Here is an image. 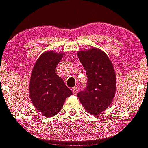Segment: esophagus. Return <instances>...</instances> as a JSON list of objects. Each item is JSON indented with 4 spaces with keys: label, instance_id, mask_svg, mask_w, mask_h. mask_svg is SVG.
I'll return each instance as SVG.
<instances>
[{
    "label": "esophagus",
    "instance_id": "obj_1",
    "mask_svg": "<svg viewBox=\"0 0 148 148\" xmlns=\"http://www.w3.org/2000/svg\"><path fill=\"white\" fill-rule=\"evenodd\" d=\"M78 90H79V88L78 87H74L72 88V92L74 95H76L78 92Z\"/></svg>",
    "mask_w": 148,
    "mask_h": 148
}]
</instances>
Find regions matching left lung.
<instances>
[{
	"label": "left lung",
	"mask_w": 148,
	"mask_h": 148,
	"mask_svg": "<svg viewBox=\"0 0 148 148\" xmlns=\"http://www.w3.org/2000/svg\"><path fill=\"white\" fill-rule=\"evenodd\" d=\"M78 58L86 71L87 86L77 94L86 111L92 115L108 108L114 97L116 76L108 56L100 49L80 51Z\"/></svg>",
	"instance_id": "obj_1"
}]
</instances>
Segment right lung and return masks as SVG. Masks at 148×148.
I'll use <instances>...</instances> for the list:
<instances>
[{
  "instance_id": "add662e5",
  "label": "right lung",
  "mask_w": 148,
  "mask_h": 148,
  "mask_svg": "<svg viewBox=\"0 0 148 148\" xmlns=\"http://www.w3.org/2000/svg\"><path fill=\"white\" fill-rule=\"evenodd\" d=\"M63 54L52 51L44 53L37 59L32 71L30 99L34 106L46 118L58 114L66 98L72 95L63 80L56 74V69Z\"/></svg>"
}]
</instances>
